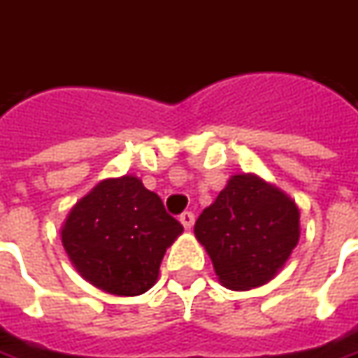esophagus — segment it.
<instances>
[{
  "instance_id": "34e87169",
  "label": "esophagus",
  "mask_w": 358,
  "mask_h": 358,
  "mask_svg": "<svg viewBox=\"0 0 358 358\" xmlns=\"http://www.w3.org/2000/svg\"><path fill=\"white\" fill-rule=\"evenodd\" d=\"M180 222H182V226H184L186 230H189L195 222V215L192 213V210H186V213H182V215H180Z\"/></svg>"
}]
</instances>
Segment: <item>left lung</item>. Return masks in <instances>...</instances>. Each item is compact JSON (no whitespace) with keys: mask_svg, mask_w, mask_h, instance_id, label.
I'll return each mask as SVG.
<instances>
[{"mask_svg":"<svg viewBox=\"0 0 358 358\" xmlns=\"http://www.w3.org/2000/svg\"><path fill=\"white\" fill-rule=\"evenodd\" d=\"M220 284L230 289L263 285L299 241V209L278 187L253 174L232 176L195 222Z\"/></svg>","mask_w":358,"mask_h":358,"instance_id":"obj_1","label":"left lung"}]
</instances>
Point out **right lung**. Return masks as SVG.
Segmentation results:
<instances>
[{
  "label": "right lung",
  "mask_w": 358,
  "mask_h": 358,
  "mask_svg": "<svg viewBox=\"0 0 358 358\" xmlns=\"http://www.w3.org/2000/svg\"><path fill=\"white\" fill-rule=\"evenodd\" d=\"M184 232L161 197L136 176L103 180L69 213L66 255L90 284L113 295H140L157 282L164 251Z\"/></svg>",
  "instance_id": "add662e5"
}]
</instances>
